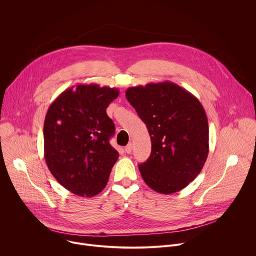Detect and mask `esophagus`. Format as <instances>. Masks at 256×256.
Segmentation results:
<instances>
[{"instance_id": "obj_1", "label": "esophagus", "mask_w": 256, "mask_h": 256, "mask_svg": "<svg viewBox=\"0 0 256 256\" xmlns=\"http://www.w3.org/2000/svg\"><path fill=\"white\" fill-rule=\"evenodd\" d=\"M124 150H126V152L128 154L132 153V142H128L126 147L124 148Z\"/></svg>"}]
</instances>
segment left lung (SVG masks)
<instances>
[{
    "mask_svg": "<svg viewBox=\"0 0 256 256\" xmlns=\"http://www.w3.org/2000/svg\"><path fill=\"white\" fill-rule=\"evenodd\" d=\"M126 96L151 138V155L138 165L146 184L163 194L184 190L200 174L208 154V124L202 103L169 81L130 87Z\"/></svg>",
    "mask_w": 256,
    "mask_h": 256,
    "instance_id": "obj_1",
    "label": "left lung"
}]
</instances>
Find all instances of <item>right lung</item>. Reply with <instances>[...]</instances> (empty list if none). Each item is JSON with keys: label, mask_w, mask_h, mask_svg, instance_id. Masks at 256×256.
Returning <instances> with one entry per match:
<instances>
[{"label": "right lung", "mask_w": 256, "mask_h": 256, "mask_svg": "<svg viewBox=\"0 0 256 256\" xmlns=\"http://www.w3.org/2000/svg\"><path fill=\"white\" fill-rule=\"evenodd\" d=\"M118 89L97 84L70 87L50 106L44 120V159L60 184L91 198L106 186L118 152L109 144L116 126L106 114Z\"/></svg>", "instance_id": "add662e5"}]
</instances>
